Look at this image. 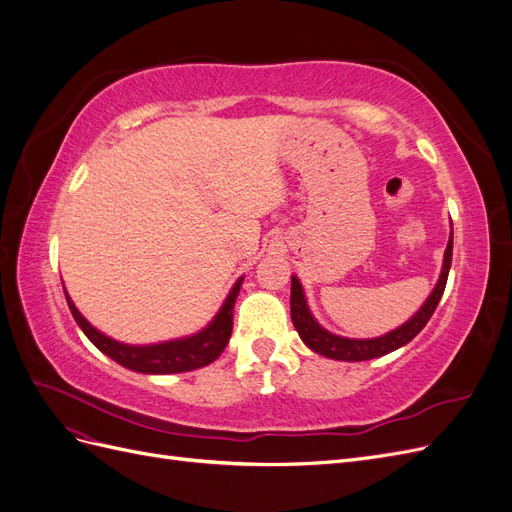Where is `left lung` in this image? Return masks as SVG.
I'll list each match as a JSON object with an SVG mask.
<instances>
[{
  "instance_id": "8db88e82",
  "label": "left lung",
  "mask_w": 512,
  "mask_h": 512,
  "mask_svg": "<svg viewBox=\"0 0 512 512\" xmlns=\"http://www.w3.org/2000/svg\"><path fill=\"white\" fill-rule=\"evenodd\" d=\"M451 260H453V232H451V239H448L446 252H444V265H442L440 280L427 297V301L423 303V307L418 309V312L406 324H401V327H397L395 331L386 333L382 337H374V339H348V337H339V335L329 333L327 329H322L316 322V318L312 316V312H309L301 282L297 280V275H292L290 316H292L294 329H297L299 337L303 339V344L309 350H314L322 356H329V359H335V361L378 359V356H384L401 346H406L410 339H414L418 333L423 331V327L429 322L431 314L436 312V307L444 294L448 271H451Z\"/></svg>"
}]
</instances>
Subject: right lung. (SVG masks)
I'll list each match as a JSON object with an SVG mask.
<instances>
[{"label": "right lung", "mask_w": 512, "mask_h": 512, "mask_svg": "<svg viewBox=\"0 0 512 512\" xmlns=\"http://www.w3.org/2000/svg\"><path fill=\"white\" fill-rule=\"evenodd\" d=\"M241 282L243 277H239L237 284L232 286L218 316H215L203 331L183 339H173V342L151 346H128L115 342V339L106 337L104 333L91 327L79 309H76L68 294L66 301L76 324H79L83 333L89 337V342L98 350H102L106 356H111L115 363L132 371H141V374H181V371H192L213 363L224 352L232 333V309H235Z\"/></svg>", "instance_id": "obj_1"}]
</instances>
